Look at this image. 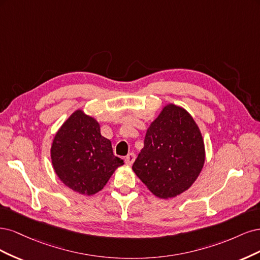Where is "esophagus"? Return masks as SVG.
Segmentation results:
<instances>
[{
  "mask_svg": "<svg viewBox=\"0 0 260 260\" xmlns=\"http://www.w3.org/2000/svg\"><path fill=\"white\" fill-rule=\"evenodd\" d=\"M135 158H136L135 153L131 152V153H128L126 156H125L124 162H125V164H126V165H132V164L134 163V161H135Z\"/></svg>",
  "mask_w": 260,
  "mask_h": 260,
  "instance_id": "1",
  "label": "esophagus"
}]
</instances>
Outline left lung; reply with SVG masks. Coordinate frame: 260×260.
<instances>
[{"instance_id": "obj_1", "label": "left lung", "mask_w": 260, "mask_h": 260, "mask_svg": "<svg viewBox=\"0 0 260 260\" xmlns=\"http://www.w3.org/2000/svg\"><path fill=\"white\" fill-rule=\"evenodd\" d=\"M205 161L204 142L192 116L167 105L151 123L133 171L158 198L169 199L191 187Z\"/></svg>"}]
</instances>
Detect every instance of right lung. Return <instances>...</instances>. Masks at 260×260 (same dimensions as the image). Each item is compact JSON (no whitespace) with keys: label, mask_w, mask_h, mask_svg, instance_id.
I'll return each mask as SVG.
<instances>
[{"label":"right lung","mask_w":260,"mask_h":260,"mask_svg":"<svg viewBox=\"0 0 260 260\" xmlns=\"http://www.w3.org/2000/svg\"><path fill=\"white\" fill-rule=\"evenodd\" d=\"M51 157L58 177L75 192L91 196L102 190L123 165L111 141L102 136L98 122L82 110L71 114L54 138Z\"/></svg>","instance_id":"obj_1"}]
</instances>
